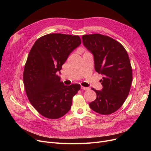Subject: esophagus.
I'll return each instance as SVG.
<instances>
[{"label": "esophagus", "instance_id": "34e87169", "mask_svg": "<svg viewBox=\"0 0 151 151\" xmlns=\"http://www.w3.org/2000/svg\"><path fill=\"white\" fill-rule=\"evenodd\" d=\"M81 89H83V90H84V91H88V90H89V88H86V87H83V86L81 87Z\"/></svg>", "mask_w": 151, "mask_h": 151}]
</instances>
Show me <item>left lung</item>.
I'll list each match as a JSON object with an SVG mask.
<instances>
[{"label":"left lung","instance_id":"obj_1","mask_svg":"<svg viewBox=\"0 0 151 151\" xmlns=\"http://www.w3.org/2000/svg\"><path fill=\"white\" fill-rule=\"evenodd\" d=\"M84 46L93 55L95 70L104 77L101 91L92 88L97 98L90 108L100 114L113 113L123 105L132 82V69L127 52L114 39L99 34L82 37Z\"/></svg>","mask_w":151,"mask_h":151}]
</instances>
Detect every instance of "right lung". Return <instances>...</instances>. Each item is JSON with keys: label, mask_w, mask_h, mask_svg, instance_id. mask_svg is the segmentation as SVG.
<instances>
[{"label": "right lung", "mask_w": 151, "mask_h": 151, "mask_svg": "<svg viewBox=\"0 0 151 151\" xmlns=\"http://www.w3.org/2000/svg\"><path fill=\"white\" fill-rule=\"evenodd\" d=\"M81 43L78 35L50 34L39 38L26 63L23 81L27 96L37 111L48 119L67 113L79 84L65 86L57 75L71 52Z\"/></svg>", "instance_id": "right-lung-1"}]
</instances>
